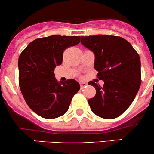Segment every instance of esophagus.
Segmentation results:
<instances>
[{
  "label": "esophagus",
  "mask_w": 154,
  "mask_h": 154,
  "mask_svg": "<svg viewBox=\"0 0 154 154\" xmlns=\"http://www.w3.org/2000/svg\"><path fill=\"white\" fill-rule=\"evenodd\" d=\"M80 86H81V88H84V87H86V85H87V83H85V82H80Z\"/></svg>",
  "instance_id": "34e87169"
}]
</instances>
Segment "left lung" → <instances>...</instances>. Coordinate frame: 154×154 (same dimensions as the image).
<instances>
[{
  "mask_svg": "<svg viewBox=\"0 0 154 154\" xmlns=\"http://www.w3.org/2000/svg\"><path fill=\"white\" fill-rule=\"evenodd\" d=\"M80 43L93 52L94 68L104 82L103 86L88 83L96 90L88 101L91 110L101 118L118 117L131 105L141 86L139 55L130 43L117 36H82Z\"/></svg>",
  "mask_w": 154,
  "mask_h": 154,
  "instance_id": "8db88e82",
  "label": "left lung"
}]
</instances>
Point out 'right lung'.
<instances>
[{"label":"right lung","mask_w":154,"mask_h":154,"mask_svg":"<svg viewBox=\"0 0 154 154\" xmlns=\"http://www.w3.org/2000/svg\"><path fill=\"white\" fill-rule=\"evenodd\" d=\"M80 41V36L41 37L30 43L19 56L21 92L30 108L41 117L54 119L65 114L80 89L74 79L59 83L54 74L55 68L62 64L64 50Z\"/></svg>","instance_id":"right-lung-1"}]
</instances>
